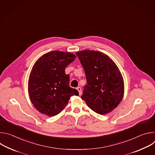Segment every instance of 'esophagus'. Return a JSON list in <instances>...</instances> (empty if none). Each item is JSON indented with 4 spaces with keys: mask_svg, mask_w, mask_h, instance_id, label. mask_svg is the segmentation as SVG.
Segmentation results:
<instances>
[{
    "mask_svg": "<svg viewBox=\"0 0 155 155\" xmlns=\"http://www.w3.org/2000/svg\"><path fill=\"white\" fill-rule=\"evenodd\" d=\"M77 90H78L79 94H80V95H81V93H82V91H81V87H77Z\"/></svg>",
    "mask_w": 155,
    "mask_h": 155,
    "instance_id": "esophagus-1",
    "label": "esophagus"
}]
</instances>
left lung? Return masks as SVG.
Wrapping results in <instances>:
<instances>
[{"label":"left lung","instance_id":"left-lung-1","mask_svg":"<svg viewBox=\"0 0 155 155\" xmlns=\"http://www.w3.org/2000/svg\"><path fill=\"white\" fill-rule=\"evenodd\" d=\"M76 54L86 78L81 98L98 114L112 112L124 96V81L117 65L108 56L100 51L86 50Z\"/></svg>","mask_w":155,"mask_h":155}]
</instances>
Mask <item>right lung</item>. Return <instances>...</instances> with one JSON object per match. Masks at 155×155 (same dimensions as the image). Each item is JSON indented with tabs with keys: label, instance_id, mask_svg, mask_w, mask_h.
Masks as SVG:
<instances>
[{
	"label": "right lung",
	"instance_id": "1",
	"mask_svg": "<svg viewBox=\"0 0 155 155\" xmlns=\"http://www.w3.org/2000/svg\"><path fill=\"white\" fill-rule=\"evenodd\" d=\"M76 58L73 53L52 51L34 64L28 81L31 102L39 112L53 117L61 112L72 96L78 91L69 86V75L65 69Z\"/></svg>",
	"mask_w": 155,
	"mask_h": 155
}]
</instances>
